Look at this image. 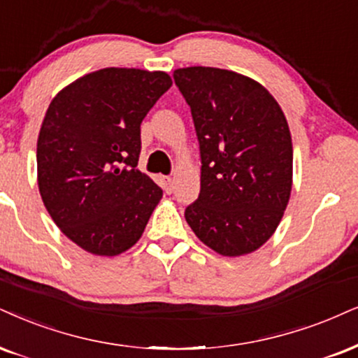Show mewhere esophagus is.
Here are the masks:
<instances>
[{"label":"esophagus","instance_id":"34e87169","mask_svg":"<svg viewBox=\"0 0 358 358\" xmlns=\"http://www.w3.org/2000/svg\"><path fill=\"white\" fill-rule=\"evenodd\" d=\"M161 186H162V191L166 194H171L174 191V182H172V179L167 178V176H162L161 178Z\"/></svg>","mask_w":358,"mask_h":358}]
</instances>
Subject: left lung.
Here are the masks:
<instances>
[{
	"label": "left lung",
	"instance_id": "8db88e82",
	"mask_svg": "<svg viewBox=\"0 0 358 358\" xmlns=\"http://www.w3.org/2000/svg\"><path fill=\"white\" fill-rule=\"evenodd\" d=\"M201 148V194L186 220L207 247L241 257L262 247L292 191V138L273 96L255 79L206 66L179 68Z\"/></svg>",
	"mask_w": 358,
	"mask_h": 358
}]
</instances>
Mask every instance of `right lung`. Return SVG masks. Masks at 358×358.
<instances>
[{
  "mask_svg": "<svg viewBox=\"0 0 358 358\" xmlns=\"http://www.w3.org/2000/svg\"><path fill=\"white\" fill-rule=\"evenodd\" d=\"M171 86L164 71L104 68L64 86L44 114L39 194L59 231L86 252H126L162 199L136 166L141 122Z\"/></svg>",
  "mask_w": 358,
  "mask_h": 358,
  "instance_id": "obj_1",
  "label": "right lung"
}]
</instances>
